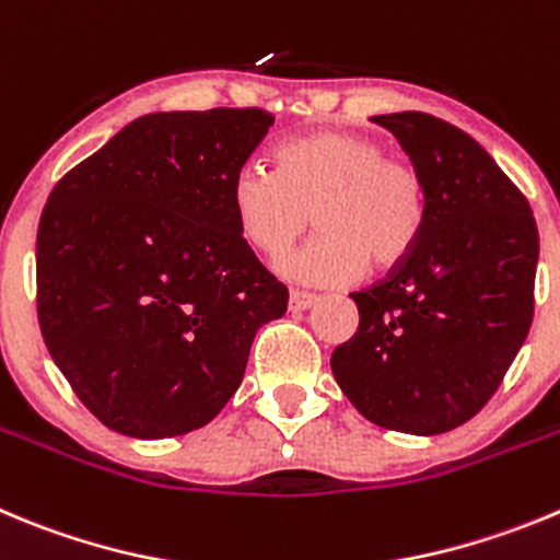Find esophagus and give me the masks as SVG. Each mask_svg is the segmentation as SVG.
Segmentation results:
<instances>
[{
    "instance_id": "34e87169",
    "label": "esophagus",
    "mask_w": 560,
    "mask_h": 560,
    "mask_svg": "<svg viewBox=\"0 0 560 560\" xmlns=\"http://www.w3.org/2000/svg\"><path fill=\"white\" fill-rule=\"evenodd\" d=\"M316 302H319V296L316 294H305V291H291V311H307V307H314Z\"/></svg>"
}]
</instances>
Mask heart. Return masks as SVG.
<instances>
[{
	"label": "heart",
	"mask_w": 560,
	"mask_h": 560,
	"mask_svg": "<svg viewBox=\"0 0 560 560\" xmlns=\"http://www.w3.org/2000/svg\"><path fill=\"white\" fill-rule=\"evenodd\" d=\"M230 208L246 244L283 255L314 222L322 233L280 271L294 283L332 289L402 264L424 233L428 191L410 163L386 158L374 138L325 130L277 152V172L246 161L230 179Z\"/></svg>",
	"instance_id": "obj_1"
}]
</instances>
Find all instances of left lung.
Returning <instances> with one entry per match:
<instances>
[{"label":"left lung","mask_w":560,"mask_h":560,"mask_svg":"<svg viewBox=\"0 0 560 560\" xmlns=\"http://www.w3.org/2000/svg\"><path fill=\"white\" fill-rule=\"evenodd\" d=\"M428 191L417 249L386 280L350 294L358 330L330 358L369 422L439 435L469 422L500 388L533 322L538 230L520 188L458 127L386 113Z\"/></svg>","instance_id":"left-lung-1"}]
</instances>
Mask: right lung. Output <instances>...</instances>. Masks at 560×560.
<instances>
[{"label": "right lung", "instance_id": "obj_1", "mask_svg": "<svg viewBox=\"0 0 560 560\" xmlns=\"http://www.w3.org/2000/svg\"><path fill=\"white\" fill-rule=\"evenodd\" d=\"M275 116L150 113L71 168L35 241L38 325L105 428L166 439L202 428L244 377L253 338L289 307L230 208V179Z\"/></svg>", "mask_w": 560, "mask_h": 560}]
</instances>
